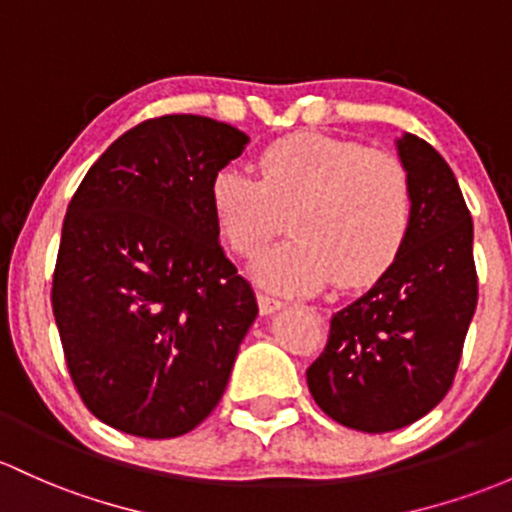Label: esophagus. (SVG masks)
Returning <instances> with one entry per match:
<instances>
[{
	"label": "esophagus",
	"instance_id": "34e87169",
	"mask_svg": "<svg viewBox=\"0 0 512 512\" xmlns=\"http://www.w3.org/2000/svg\"><path fill=\"white\" fill-rule=\"evenodd\" d=\"M256 298H258V307H261V315H273V312L283 310L285 307L283 300L273 298V295H268V293H258Z\"/></svg>",
	"mask_w": 512,
	"mask_h": 512
}]
</instances>
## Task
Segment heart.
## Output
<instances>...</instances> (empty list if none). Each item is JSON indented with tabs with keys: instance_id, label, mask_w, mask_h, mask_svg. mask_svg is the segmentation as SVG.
Returning a JSON list of instances; mask_svg holds the SVG:
<instances>
[{
	"instance_id": "b5f03b06",
	"label": "heart",
	"mask_w": 512,
	"mask_h": 512,
	"mask_svg": "<svg viewBox=\"0 0 512 512\" xmlns=\"http://www.w3.org/2000/svg\"><path fill=\"white\" fill-rule=\"evenodd\" d=\"M258 180L224 168L210 205L229 251L254 258L290 214V234L254 266L278 293H315L337 278L361 288L386 276L410 234L412 195L403 163L337 136L305 134L273 141L256 156Z\"/></svg>"
}]
</instances>
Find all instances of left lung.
Here are the masks:
<instances>
[{
	"label": "left lung",
	"instance_id": "obj_1",
	"mask_svg": "<svg viewBox=\"0 0 512 512\" xmlns=\"http://www.w3.org/2000/svg\"><path fill=\"white\" fill-rule=\"evenodd\" d=\"M412 222L386 276L332 317L307 388L339 425L393 432L425 417L452 388L478 302L474 222L452 168L403 134Z\"/></svg>",
	"mask_w": 512,
	"mask_h": 512
}]
</instances>
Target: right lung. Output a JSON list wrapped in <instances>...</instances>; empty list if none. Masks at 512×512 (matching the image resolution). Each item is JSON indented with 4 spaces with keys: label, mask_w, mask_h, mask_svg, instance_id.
I'll return each mask as SVG.
<instances>
[{
    "label": "right lung",
    "mask_w": 512,
    "mask_h": 512,
    "mask_svg": "<svg viewBox=\"0 0 512 512\" xmlns=\"http://www.w3.org/2000/svg\"><path fill=\"white\" fill-rule=\"evenodd\" d=\"M246 144L210 117L148 119L70 200L53 315L82 403L114 430L180 437L227 388L258 305L219 246L210 185Z\"/></svg>",
    "instance_id": "add662e5"
}]
</instances>
